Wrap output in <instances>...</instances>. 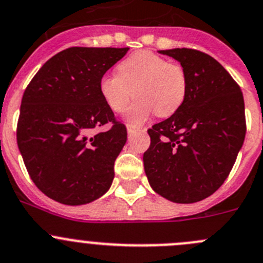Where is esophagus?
Wrapping results in <instances>:
<instances>
[{
  "label": "esophagus",
  "mask_w": 263,
  "mask_h": 263,
  "mask_svg": "<svg viewBox=\"0 0 263 263\" xmlns=\"http://www.w3.org/2000/svg\"><path fill=\"white\" fill-rule=\"evenodd\" d=\"M135 131H136V127L131 126V124H127V132H128L129 135H131V134H134Z\"/></svg>",
  "instance_id": "34e87169"
}]
</instances>
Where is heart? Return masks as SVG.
Wrapping results in <instances>:
<instances>
[{
  "instance_id": "obj_1",
  "label": "heart",
  "mask_w": 263,
  "mask_h": 263,
  "mask_svg": "<svg viewBox=\"0 0 263 263\" xmlns=\"http://www.w3.org/2000/svg\"><path fill=\"white\" fill-rule=\"evenodd\" d=\"M117 71L105 73L98 88L114 112L124 111L135 95L136 100L124 114L131 126H140L154 111L161 118L170 117L185 100L188 85L183 67L168 63L153 51L131 54L118 65Z\"/></svg>"
}]
</instances>
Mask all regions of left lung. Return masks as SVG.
I'll return each instance as SVG.
<instances>
[{
    "mask_svg": "<svg viewBox=\"0 0 263 263\" xmlns=\"http://www.w3.org/2000/svg\"><path fill=\"white\" fill-rule=\"evenodd\" d=\"M187 76L183 105L148 129L144 168L154 192L173 202L212 196L232 170L245 139L244 98L218 61L195 49L159 50Z\"/></svg>",
    "mask_w": 263,
    "mask_h": 263,
    "instance_id": "obj_1",
    "label": "left lung"
}]
</instances>
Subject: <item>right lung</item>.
Wrapping results in <instances>:
<instances>
[{
    "label": "right lung",
    "mask_w": 263,
    "mask_h": 263,
    "mask_svg": "<svg viewBox=\"0 0 263 263\" xmlns=\"http://www.w3.org/2000/svg\"><path fill=\"white\" fill-rule=\"evenodd\" d=\"M127 51L68 48L44 63L24 90L18 148L36 187L51 200L84 205L109 191L127 129L115 122L98 84ZM109 121V132L91 135Z\"/></svg>",
    "instance_id": "obj_1"
}]
</instances>
